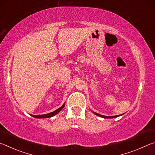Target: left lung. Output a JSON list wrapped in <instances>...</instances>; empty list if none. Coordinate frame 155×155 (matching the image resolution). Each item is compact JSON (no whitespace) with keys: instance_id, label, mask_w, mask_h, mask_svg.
<instances>
[{"instance_id":"obj_1","label":"left lung","mask_w":155,"mask_h":155,"mask_svg":"<svg viewBox=\"0 0 155 155\" xmlns=\"http://www.w3.org/2000/svg\"><path fill=\"white\" fill-rule=\"evenodd\" d=\"M92 112L95 115H98V116L101 117H103V118H114V117H119L120 115H114V116H105V115H103L97 114V113H96V112H94V111H92Z\"/></svg>"}]
</instances>
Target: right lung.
<instances>
[{
    "instance_id": "add662e5",
    "label": "right lung",
    "mask_w": 155,
    "mask_h": 155,
    "mask_svg": "<svg viewBox=\"0 0 155 155\" xmlns=\"http://www.w3.org/2000/svg\"><path fill=\"white\" fill-rule=\"evenodd\" d=\"M64 107H65V103L63 104L61 107H59L58 109L55 110V111H54L53 112L49 113V114H44V115H31V116H33V117H35V118H48V117H52V116H54V115H55L56 114H58L59 111H61V110L64 109Z\"/></svg>"
}]
</instances>
